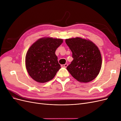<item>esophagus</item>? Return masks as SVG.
<instances>
[{
  "label": "esophagus",
  "instance_id": "esophagus-1",
  "mask_svg": "<svg viewBox=\"0 0 121 121\" xmlns=\"http://www.w3.org/2000/svg\"><path fill=\"white\" fill-rule=\"evenodd\" d=\"M61 66L62 67L66 68V67L68 66V64H64V65H61Z\"/></svg>",
  "mask_w": 121,
  "mask_h": 121
}]
</instances>
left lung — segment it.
<instances>
[{"mask_svg":"<svg viewBox=\"0 0 121 121\" xmlns=\"http://www.w3.org/2000/svg\"><path fill=\"white\" fill-rule=\"evenodd\" d=\"M72 52L73 61L67 67L71 75L80 82L87 83L95 78L102 64L99 50L90 40L80 37L65 39Z\"/></svg>","mask_w":121,"mask_h":121,"instance_id":"1","label":"left lung"}]
</instances>
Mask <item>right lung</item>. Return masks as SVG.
Here are the masks:
<instances>
[{
    "label": "right lung",
    "mask_w": 121,
    "mask_h": 121,
    "mask_svg": "<svg viewBox=\"0 0 121 121\" xmlns=\"http://www.w3.org/2000/svg\"><path fill=\"white\" fill-rule=\"evenodd\" d=\"M63 42L61 39L43 38L29 48L26 56V67L35 81L45 83L54 77L60 68L55 52Z\"/></svg>",
    "instance_id": "right-lung-1"
}]
</instances>
